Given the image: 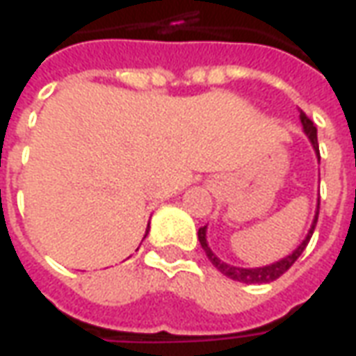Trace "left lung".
I'll list each match as a JSON object with an SVG mask.
<instances>
[{
	"label": "left lung",
	"mask_w": 356,
	"mask_h": 356,
	"mask_svg": "<svg viewBox=\"0 0 356 356\" xmlns=\"http://www.w3.org/2000/svg\"><path fill=\"white\" fill-rule=\"evenodd\" d=\"M299 118H301V124H303V129H305L307 137L311 140V145H313L314 152L318 156V160H321V152H318V139H316V127L311 122V118L307 116L303 110H299ZM318 209H321V200H318V206H316V216H314L313 227H311V231L307 234V238L299 244V248L288 257H284L280 261L273 263V265H267V267H257V268H242V267H232V265H227L223 263L219 257H217L208 246V240H206V227H200L198 229V240H200L202 248H204V252L208 255V259L211 261V265L219 270V273H223L225 276H229L232 280H236V282H244V284H267L273 282L276 278H280V276L288 270V268L293 265V263L298 261V257L303 254V250L309 244V240L313 236L314 227H316V221H318Z\"/></svg>",
	"instance_id": "left-lung-1"
}]
</instances>
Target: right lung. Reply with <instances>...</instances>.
Returning a JSON list of instances; mask_svg holds the SVG:
<instances>
[{
    "label": "right lung",
    "mask_w": 356,
    "mask_h": 356,
    "mask_svg": "<svg viewBox=\"0 0 356 356\" xmlns=\"http://www.w3.org/2000/svg\"><path fill=\"white\" fill-rule=\"evenodd\" d=\"M147 234H148V229H147V232H145V236H147Z\"/></svg>",
    "instance_id": "add662e5"
}]
</instances>
